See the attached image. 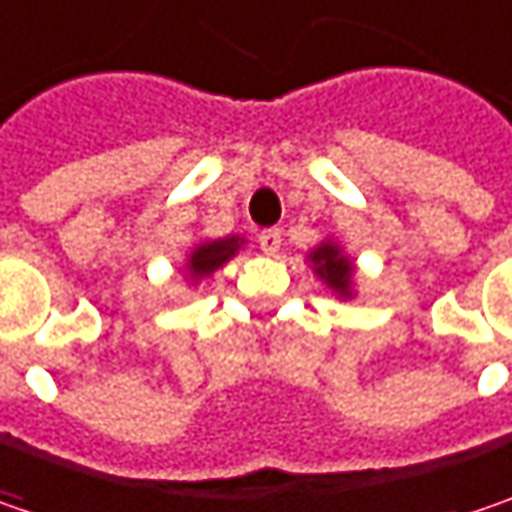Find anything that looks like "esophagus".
Wrapping results in <instances>:
<instances>
[{
    "label": "esophagus",
    "instance_id": "esophagus-1",
    "mask_svg": "<svg viewBox=\"0 0 512 512\" xmlns=\"http://www.w3.org/2000/svg\"><path fill=\"white\" fill-rule=\"evenodd\" d=\"M257 243H260L263 255H278L281 252V231L278 228H266V231H260Z\"/></svg>",
    "mask_w": 512,
    "mask_h": 512
}]
</instances>
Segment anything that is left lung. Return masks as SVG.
Returning <instances> with one entry per match:
<instances>
[{"instance_id": "8db88e82", "label": "left lung", "mask_w": 512, "mask_h": 512, "mask_svg": "<svg viewBox=\"0 0 512 512\" xmlns=\"http://www.w3.org/2000/svg\"><path fill=\"white\" fill-rule=\"evenodd\" d=\"M307 260H310L318 281H324L336 298L350 301L356 295V266L336 240H321L307 255Z\"/></svg>"}]
</instances>
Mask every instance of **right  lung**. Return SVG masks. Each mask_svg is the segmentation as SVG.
I'll use <instances>...</instances> for the list:
<instances>
[{"label": "right lung", "mask_w": 512, "mask_h": 512, "mask_svg": "<svg viewBox=\"0 0 512 512\" xmlns=\"http://www.w3.org/2000/svg\"><path fill=\"white\" fill-rule=\"evenodd\" d=\"M243 243L246 240L240 234L220 237V240H199L194 249H191V255H188V263H185L188 281L199 284V281L211 278L217 269H223L228 260L243 249Z\"/></svg>", "instance_id": "right-lung-1"}]
</instances>
